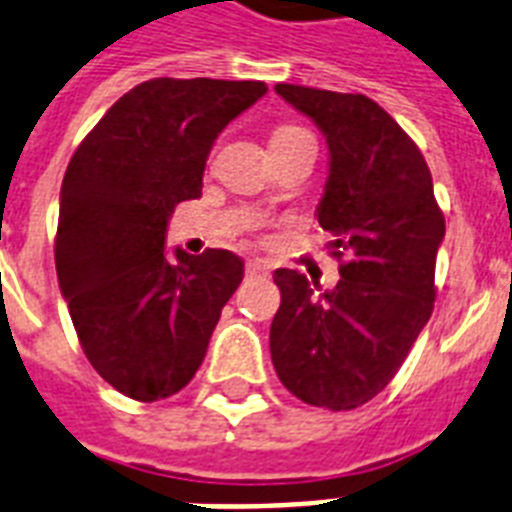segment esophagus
<instances>
[{
    "label": "esophagus",
    "instance_id": "1",
    "mask_svg": "<svg viewBox=\"0 0 512 512\" xmlns=\"http://www.w3.org/2000/svg\"><path fill=\"white\" fill-rule=\"evenodd\" d=\"M244 273H247V276L252 278V276H268L270 270H268V265L260 263V260H252V263H247Z\"/></svg>",
    "mask_w": 512,
    "mask_h": 512
}]
</instances>
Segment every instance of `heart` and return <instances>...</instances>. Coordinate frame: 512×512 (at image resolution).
<instances>
[{
	"mask_svg": "<svg viewBox=\"0 0 512 512\" xmlns=\"http://www.w3.org/2000/svg\"><path fill=\"white\" fill-rule=\"evenodd\" d=\"M313 139V136L307 134L305 128L299 126H278L273 134H270V152H278V149L294 147L299 141Z\"/></svg>",
	"mask_w": 512,
	"mask_h": 512,
	"instance_id": "obj_1",
	"label": "heart"
}]
</instances>
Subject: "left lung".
Here are the masks:
<instances>
[{
  "label": "left lung",
  "mask_w": 512,
  "mask_h": 512,
  "mask_svg": "<svg viewBox=\"0 0 512 512\" xmlns=\"http://www.w3.org/2000/svg\"><path fill=\"white\" fill-rule=\"evenodd\" d=\"M276 91L326 136L331 160L315 215L334 236L342 278L315 294L297 270L273 273L281 307L270 357L294 397L352 410L384 392L429 323L444 215L421 149L384 107L294 83Z\"/></svg>",
  "instance_id": "left-lung-1"
}]
</instances>
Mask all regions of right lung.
<instances>
[{
  "instance_id": "right-lung-1",
  "label": "right lung",
  "mask_w": 512,
  "mask_h": 512,
  "mask_svg": "<svg viewBox=\"0 0 512 512\" xmlns=\"http://www.w3.org/2000/svg\"><path fill=\"white\" fill-rule=\"evenodd\" d=\"M263 81L152 78L91 128L62 178L54 263L94 371L131 400L181 392L205 360L220 310L242 284L228 249L165 255L178 202L202 197L223 128L263 97Z\"/></svg>"
}]
</instances>
